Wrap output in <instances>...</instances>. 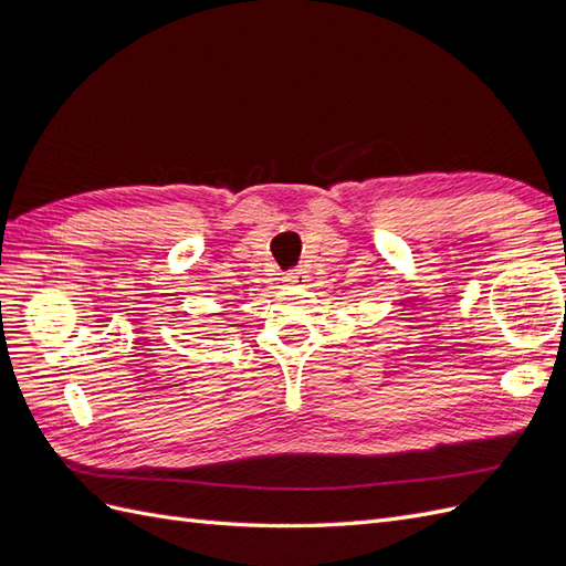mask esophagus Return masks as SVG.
<instances>
[{
  "instance_id": "1",
  "label": "esophagus",
  "mask_w": 566,
  "mask_h": 566,
  "mask_svg": "<svg viewBox=\"0 0 566 566\" xmlns=\"http://www.w3.org/2000/svg\"><path fill=\"white\" fill-rule=\"evenodd\" d=\"M283 281H285L287 285L302 287V285H306V281H310V273H306L304 269H293V271H287V273H285Z\"/></svg>"
}]
</instances>
